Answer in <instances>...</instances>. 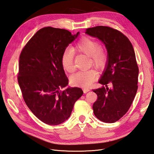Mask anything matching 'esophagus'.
<instances>
[{
  "mask_svg": "<svg viewBox=\"0 0 154 154\" xmlns=\"http://www.w3.org/2000/svg\"><path fill=\"white\" fill-rule=\"evenodd\" d=\"M83 90L84 93H87V92H88V91H90V89H88V88H83Z\"/></svg>",
  "mask_w": 154,
  "mask_h": 154,
  "instance_id": "34e87169",
  "label": "esophagus"
}]
</instances>
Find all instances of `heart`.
I'll return each instance as SVG.
<instances>
[{"mask_svg": "<svg viewBox=\"0 0 154 154\" xmlns=\"http://www.w3.org/2000/svg\"><path fill=\"white\" fill-rule=\"evenodd\" d=\"M75 51L91 57L92 64L96 67H102L107 62V54L101 48L99 42L94 38L84 37L78 41L74 47ZM74 52L69 48H66L61 56V64L63 69L68 73L74 71ZM97 77V73L94 70L79 71L71 77L70 82L73 86L83 88L90 87Z\"/></svg>", "mask_w": 154, "mask_h": 154, "instance_id": "1", "label": "heart"}]
</instances>
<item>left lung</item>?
Returning <instances> with one entry per match:
<instances>
[{
    "label": "left lung",
    "instance_id": "obj_1",
    "mask_svg": "<svg viewBox=\"0 0 154 154\" xmlns=\"http://www.w3.org/2000/svg\"><path fill=\"white\" fill-rule=\"evenodd\" d=\"M86 33L105 45L108 61L99 83L92 90L98 99L92 108L95 116L105 123H115L125 114L138 89V67L133 46L121 32L107 26L88 28Z\"/></svg>",
    "mask_w": 154,
    "mask_h": 154
}]
</instances>
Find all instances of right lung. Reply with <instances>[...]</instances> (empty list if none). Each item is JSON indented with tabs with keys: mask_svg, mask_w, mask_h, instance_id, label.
Returning a JSON list of instances; mask_svg holds the SVG:
<instances>
[{
	"mask_svg": "<svg viewBox=\"0 0 154 154\" xmlns=\"http://www.w3.org/2000/svg\"><path fill=\"white\" fill-rule=\"evenodd\" d=\"M79 34L63 29H41L24 46L20 56L17 81L25 102L38 119L50 125L70 117L74 103L83 92L68 85L61 56Z\"/></svg>",
	"mask_w": 154,
	"mask_h": 154,
	"instance_id": "obj_1",
	"label": "right lung"
}]
</instances>
